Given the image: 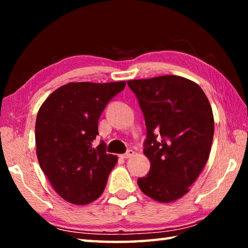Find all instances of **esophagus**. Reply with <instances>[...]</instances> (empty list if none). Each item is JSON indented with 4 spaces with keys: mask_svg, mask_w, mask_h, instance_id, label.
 <instances>
[{
    "mask_svg": "<svg viewBox=\"0 0 248 248\" xmlns=\"http://www.w3.org/2000/svg\"><path fill=\"white\" fill-rule=\"evenodd\" d=\"M133 154H134V151H132V150H128L127 152H125L124 154L121 155V157H123V158H129V157L133 156Z\"/></svg>",
    "mask_w": 248,
    "mask_h": 248,
    "instance_id": "34e87169",
    "label": "esophagus"
}]
</instances>
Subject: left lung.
<instances>
[{
  "label": "left lung",
  "mask_w": 248,
  "mask_h": 248,
  "mask_svg": "<svg viewBox=\"0 0 248 248\" xmlns=\"http://www.w3.org/2000/svg\"><path fill=\"white\" fill-rule=\"evenodd\" d=\"M127 84L143 112V153L151 163L138 185L159 202L179 199L203 170L211 150L215 121L207 96L198 84L176 75Z\"/></svg>",
  "instance_id": "8db88e82"
}]
</instances>
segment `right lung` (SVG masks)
Returning a JSON list of instances; mask_svg holds the SVG:
<instances>
[{
    "label": "right lung",
    "instance_id": "right-lung-1",
    "mask_svg": "<svg viewBox=\"0 0 248 248\" xmlns=\"http://www.w3.org/2000/svg\"><path fill=\"white\" fill-rule=\"evenodd\" d=\"M125 82L69 83L41 105L36 119L37 157L50 184L64 200L87 204L103 194L117 156L93 142L98 119Z\"/></svg>",
    "mask_w": 248,
    "mask_h": 248
}]
</instances>
